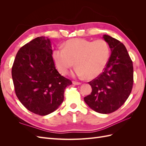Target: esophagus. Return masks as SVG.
<instances>
[{
    "mask_svg": "<svg viewBox=\"0 0 146 146\" xmlns=\"http://www.w3.org/2000/svg\"><path fill=\"white\" fill-rule=\"evenodd\" d=\"M72 84H73V85H81V83L78 82H76V81H73Z\"/></svg>",
    "mask_w": 146,
    "mask_h": 146,
    "instance_id": "34e87169",
    "label": "esophagus"
}]
</instances>
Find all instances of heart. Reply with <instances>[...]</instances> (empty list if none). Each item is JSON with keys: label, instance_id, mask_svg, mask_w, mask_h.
<instances>
[{"label": "heart", "instance_id": "1", "mask_svg": "<svg viewBox=\"0 0 146 146\" xmlns=\"http://www.w3.org/2000/svg\"><path fill=\"white\" fill-rule=\"evenodd\" d=\"M110 56L108 43L104 39L91 41L81 38L71 39L64 44V48L53 51L56 67L63 75L68 73L76 63L75 74L79 77L92 79L103 72Z\"/></svg>", "mask_w": 146, "mask_h": 146}]
</instances>
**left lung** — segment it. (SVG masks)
<instances>
[{
  "label": "left lung",
  "mask_w": 146,
  "mask_h": 146,
  "mask_svg": "<svg viewBox=\"0 0 146 146\" xmlns=\"http://www.w3.org/2000/svg\"><path fill=\"white\" fill-rule=\"evenodd\" d=\"M103 38L111 54L104 71L89 82L92 92L84 100L94 111L108 114L120 108L129 97L133 84V67L122 42L107 35Z\"/></svg>",
  "instance_id": "8db88e82"
}]
</instances>
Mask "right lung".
<instances>
[{"label":"right lung","instance_id":"1","mask_svg":"<svg viewBox=\"0 0 146 146\" xmlns=\"http://www.w3.org/2000/svg\"><path fill=\"white\" fill-rule=\"evenodd\" d=\"M50 39L35 38L17 52L11 74L16 96L30 111L46 116L58 108L72 84L55 68Z\"/></svg>","mask_w":146,"mask_h":146}]
</instances>
